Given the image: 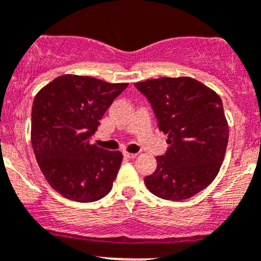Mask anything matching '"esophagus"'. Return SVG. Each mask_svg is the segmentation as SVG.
<instances>
[{
	"instance_id": "34e87169",
	"label": "esophagus",
	"mask_w": 261,
	"mask_h": 261,
	"mask_svg": "<svg viewBox=\"0 0 261 261\" xmlns=\"http://www.w3.org/2000/svg\"><path fill=\"white\" fill-rule=\"evenodd\" d=\"M123 155H125L126 158H128V159H134V158H136V155H138V154H136V153H128V151H123Z\"/></svg>"
}]
</instances>
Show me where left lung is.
Masks as SVG:
<instances>
[{"instance_id":"obj_1","label":"left lung","mask_w":261,"mask_h":261,"mask_svg":"<svg viewBox=\"0 0 261 261\" xmlns=\"http://www.w3.org/2000/svg\"><path fill=\"white\" fill-rule=\"evenodd\" d=\"M168 135L169 148L156 156V169L144 178L151 194L172 201L186 200L218 174L228 143L222 99L192 77H161L136 83Z\"/></svg>"}]
</instances>
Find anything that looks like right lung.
<instances>
[{
    "mask_svg": "<svg viewBox=\"0 0 261 261\" xmlns=\"http://www.w3.org/2000/svg\"><path fill=\"white\" fill-rule=\"evenodd\" d=\"M127 85L62 75L35 95L33 150L48 184L63 198L90 203L112 189L122 154L98 148L90 144V138Z\"/></svg>",
    "mask_w": 261,
    "mask_h": 261,
    "instance_id": "right-lung-1",
    "label": "right lung"
}]
</instances>
